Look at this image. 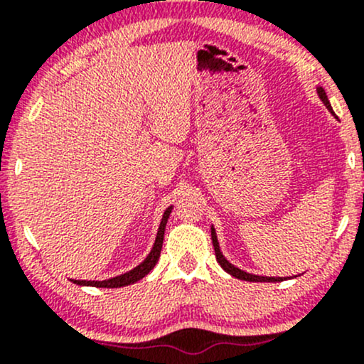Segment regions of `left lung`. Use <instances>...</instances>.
<instances>
[{"label":"left lung","instance_id":"1","mask_svg":"<svg viewBox=\"0 0 364 364\" xmlns=\"http://www.w3.org/2000/svg\"><path fill=\"white\" fill-rule=\"evenodd\" d=\"M316 94H318V97L321 99V102L325 104V107H327V109L333 114L332 106H330L328 97H327V94H325V90L321 89V87H316ZM210 236H212V245H214V250H215L217 262H219V265L223 267L225 272L231 274L232 277L241 279V281H248V282H281V281H284V279H286V277H267V275H257V274L245 272V270H241L240 267L232 265V263L224 257L223 250H220L219 240H217V232H215L214 225H210ZM294 277H296V275H294Z\"/></svg>","mask_w":364,"mask_h":364}]
</instances>
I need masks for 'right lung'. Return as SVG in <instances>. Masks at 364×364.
<instances>
[{
	"label": "right lung",
	"mask_w": 364,
	"mask_h": 364,
	"mask_svg": "<svg viewBox=\"0 0 364 364\" xmlns=\"http://www.w3.org/2000/svg\"><path fill=\"white\" fill-rule=\"evenodd\" d=\"M171 212H173V205H169V207L164 210V214H162V219H161V224H159L157 235H156V241H154L152 250H150L147 257H145V260L141 262V263H139V265H136L135 269L128 270V272H124V274L116 275V277L104 279V281H77V279H70V281H72L73 284H77V286L109 287V289H114V287H124V286H129V284L139 282L140 279H144L145 275H147V274L150 272V270H152L154 267H156L159 257H161L162 241H164L166 224H168V219H169Z\"/></svg>",
	"instance_id": "obj_1"
}]
</instances>
